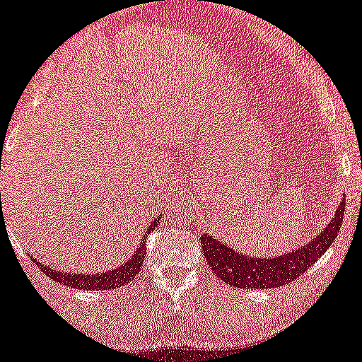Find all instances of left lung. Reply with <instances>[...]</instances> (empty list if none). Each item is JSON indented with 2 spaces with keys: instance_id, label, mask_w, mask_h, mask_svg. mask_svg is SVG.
Returning a JSON list of instances; mask_svg holds the SVG:
<instances>
[{
  "instance_id": "8db88e82",
  "label": "left lung",
  "mask_w": 362,
  "mask_h": 362,
  "mask_svg": "<svg viewBox=\"0 0 362 362\" xmlns=\"http://www.w3.org/2000/svg\"><path fill=\"white\" fill-rule=\"evenodd\" d=\"M344 211L345 199L340 201L332 221L320 235L311 242H305L296 251L276 257H252L249 254L237 252L208 233L201 235V247L206 263L225 284L237 288H276L299 278L328 251L342 226Z\"/></svg>"
}]
</instances>
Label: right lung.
<instances>
[{
  "label": "right lung",
  "instance_id": "obj_1",
  "mask_svg": "<svg viewBox=\"0 0 362 362\" xmlns=\"http://www.w3.org/2000/svg\"><path fill=\"white\" fill-rule=\"evenodd\" d=\"M161 221V216H158L156 220H153L148 225V232L142 235L141 245L136 249V252L129 257L122 266H118L117 269H110V272L103 273H65V272H57L51 266L41 264L39 261L34 259V263L46 273L51 280L58 281V284L66 285V287L78 288V291H111V288H118L122 285H127L129 281H132L141 269L142 263H144L146 257V237L149 235L154 230V226Z\"/></svg>",
  "mask_w": 362,
  "mask_h": 362
}]
</instances>
